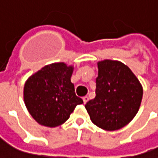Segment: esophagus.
<instances>
[{"instance_id":"obj_1","label":"esophagus","mask_w":158,"mask_h":158,"mask_svg":"<svg viewBox=\"0 0 158 158\" xmlns=\"http://www.w3.org/2000/svg\"><path fill=\"white\" fill-rule=\"evenodd\" d=\"M83 101H84V103H86V102L89 101V97H88V96H85V97L83 98Z\"/></svg>"}]
</instances>
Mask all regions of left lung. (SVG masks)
Segmentation results:
<instances>
[{"instance_id":"left-lung-1","label":"left lung","mask_w":158,"mask_h":158,"mask_svg":"<svg viewBox=\"0 0 158 158\" xmlns=\"http://www.w3.org/2000/svg\"><path fill=\"white\" fill-rule=\"evenodd\" d=\"M95 98L85 104L93 123L112 131L130 123L139 111L143 89L136 75L124 64L98 63Z\"/></svg>"}]
</instances>
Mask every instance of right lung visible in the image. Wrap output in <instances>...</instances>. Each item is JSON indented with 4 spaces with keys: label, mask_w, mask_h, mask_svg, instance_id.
I'll return each instance as SVG.
<instances>
[{
    "label": "right lung",
    "mask_w": 158,
    "mask_h": 158,
    "mask_svg": "<svg viewBox=\"0 0 158 158\" xmlns=\"http://www.w3.org/2000/svg\"><path fill=\"white\" fill-rule=\"evenodd\" d=\"M73 66L55 63L31 75L24 86V102L33 118L46 127L65 122L83 100L71 83Z\"/></svg>",
    "instance_id": "right-lung-1"
}]
</instances>
